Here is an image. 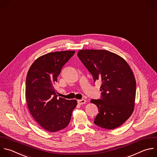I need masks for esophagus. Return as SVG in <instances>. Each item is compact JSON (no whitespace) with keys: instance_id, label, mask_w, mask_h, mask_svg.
<instances>
[{"instance_id":"obj_1","label":"esophagus","mask_w":157,"mask_h":157,"mask_svg":"<svg viewBox=\"0 0 157 157\" xmlns=\"http://www.w3.org/2000/svg\"><path fill=\"white\" fill-rule=\"evenodd\" d=\"M86 103V100L84 99H82V100H78V103L79 105H82V104H84Z\"/></svg>"}]
</instances>
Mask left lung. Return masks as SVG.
Returning <instances> with one entry per match:
<instances>
[{
    "label": "left lung",
    "mask_w": 157,
    "mask_h": 157,
    "mask_svg": "<svg viewBox=\"0 0 157 157\" xmlns=\"http://www.w3.org/2000/svg\"><path fill=\"white\" fill-rule=\"evenodd\" d=\"M78 56L94 81L101 82V99L90 100L99 111L94 123L107 129L120 126L135 107L136 82L131 67L123 58L107 50H80Z\"/></svg>",
    "instance_id": "obj_1"
}]
</instances>
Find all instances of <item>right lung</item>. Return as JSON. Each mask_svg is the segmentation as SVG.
Here are the masks:
<instances>
[{"mask_svg": "<svg viewBox=\"0 0 157 157\" xmlns=\"http://www.w3.org/2000/svg\"><path fill=\"white\" fill-rule=\"evenodd\" d=\"M75 50L50 52L37 58L29 68L26 81L28 108L44 129L54 132L66 128L77 105L76 100L57 98L54 87L63 66Z\"/></svg>", "mask_w": 157, "mask_h": 157, "instance_id": "1", "label": "right lung"}]
</instances>
